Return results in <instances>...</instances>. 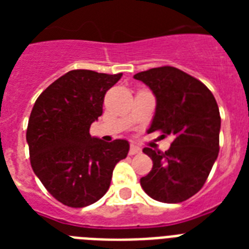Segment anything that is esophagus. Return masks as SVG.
<instances>
[{
	"label": "esophagus",
	"instance_id": "1",
	"mask_svg": "<svg viewBox=\"0 0 249 249\" xmlns=\"http://www.w3.org/2000/svg\"><path fill=\"white\" fill-rule=\"evenodd\" d=\"M137 154H141V148L138 147V146L132 144V146H130V150H129V155H137Z\"/></svg>",
	"mask_w": 249,
	"mask_h": 249
}]
</instances>
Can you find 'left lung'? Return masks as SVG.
<instances>
[{"label":"left lung","mask_w":249,"mask_h":249,"mask_svg":"<svg viewBox=\"0 0 249 249\" xmlns=\"http://www.w3.org/2000/svg\"><path fill=\"white\" fill-rule=\"evenodd\" d=\"M156 98L147 133L160 130L173 138L165 152L144 147L152 169L141 178L148 196L181 203L199 191L220 151L221 117L217 102L203 83L178 68H151L134 75Z\"/></svg>","instance_id":"1"}]
</instances>
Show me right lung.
Listing matches in <instances>:
<instances>
[{
  "label": "right lung",
  "mask_w": 249,
  "mask_h": 249,
  "mask_svg": "<svg viewBox=\"0 0 249 249\" xmlns=\"http://www.w3.org/2000/svg\"><path fill=\"white\" fill-rule=\"evenodd\" d=\"M123 73L73 70L40 94L27 128L31 165L62 204L83 208L109 187L113 168L129 152L126 140L103 142L90 125L103 112L106 91Z\"/></svg>",
  "instance_id": "obj_1"
}]
</instances>
